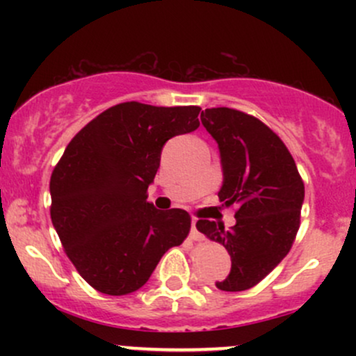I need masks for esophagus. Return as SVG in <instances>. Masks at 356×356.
<instances>
[{"instance_id": "obj_1", "label": "esophagus", "mask_w": 356, "mask_h": 356, "mask_svg": "<svg viewBox=\"0 0 356 356\" xmlns=\"http://www.w3.org/2000/svg\"><path fill=\"white\" fill-rule=\"evenodd\" d=\"M191 238L194 241H204V236L197 229V219L191 220Z\"/></svg>"}]
</instances>
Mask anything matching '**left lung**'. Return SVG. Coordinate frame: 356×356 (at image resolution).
I'll return each mask as SVG.
<instances>
[{
	"instance_id": "left-lung-1",
	"label": "left lung",
	"mask_w": 356,
	"mask_h": 356,
	"mask_svg": "<svg viewBox=\"0 0 356 356\" xmlns=\"http://www.w3.org/2000/svg\"><path fill=\"white\" fill-rule=\"evenodd\" d=\"M201 122L219 147L220 202L236 204L238 211L231 229L207 219L197 220V229L231 256L229 275L216 286L220 291H244L268 276L291 249L305 184L283 140L256 117L219 107L204 110Z\"/></svg>"
}]
</instances>
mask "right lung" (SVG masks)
<instances>
[{
  "instance_id": "add662e5",
  "label": "right lung",
  "mask_w": 356,
  "mask_h": 356,
  "mask_svg": "<svg viewBox=\"0 0 356 356\" xmlns=\"http://www.w3.org/2000/svg\"><path fill=\"white\" fill-rule=\"evenodd\" d=\"M194 107L125 102L102 112L72 138L50 179L51 222L73 266L97 291L142 288L167 249L191 229L182 209L159 211L147 189L169 138L199 127Z\"/></svg>"
}]
</instances>
